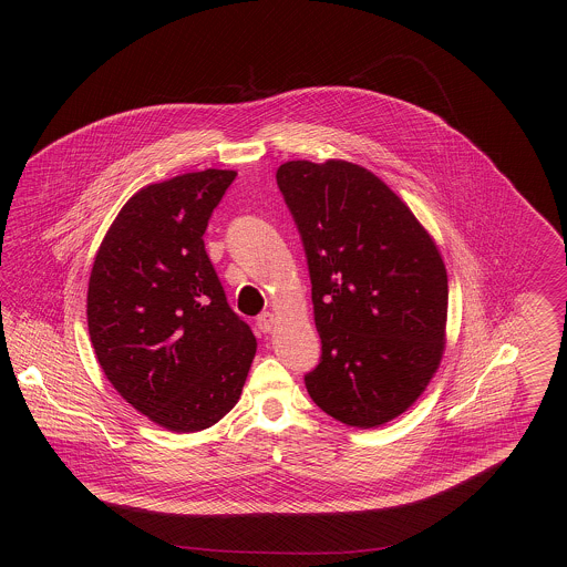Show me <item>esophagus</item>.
I'll list each match as a JSON object with an SVG mask.
<instances>
[{"mask_svg":"<svg viewBox=\"0 0 567 567\" xmlns=\"http://www.w3.org/2000/svg\"><path fill=\"white\" fill-rule=\"evenodd\" d=\"M274 323H276V319H274L271 312H264V315L257 317V327H259L264 333H270L271 329H274Z\"/></svg>","mask_w":567,"mask_h":567,"instance_id":"esophagus-1","label":"esophagus"}]
</instances>
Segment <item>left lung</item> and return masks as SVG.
Segmentation results:
<instances>
[{
    "label": "left lung",
    "mask_w": 567,
    "mask_h": 567,
    "mask_svg": "<svg viewBox=\"0 0 567 567\" xmlns=\"http://www.w3.org/2000/svg\"><path fill=\"white\" fill-rule=\"evenodd\" d=\"M276 183L303 244L321 336L306 389L347 425H384L416 402L440 365L442 257L404 202L361 165L282 163Z\"/></svg>",
    "instance_id": "8db88e82"
}]
</instances>
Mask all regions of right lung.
<instances>
[{"mask_svg":"<svg viewBox=\"0 0 567 567\" xmlns=\"http://www.w3.org/2000/svg\"><path fill=\"white\" fill-rule=\"evenodd\" d=\"M236 176L204 169L137 190L114 218L89 278V336L104 374L169 432L220 421L238 404L257 351L204 246Z\"/></svg>","mask_w":567,"mask_h":567,"instance_id":"obj_1","label":"right lung"}]
</instances>
